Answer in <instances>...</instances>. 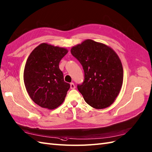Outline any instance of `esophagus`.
Segmentation results:
<instances>
[{
  "label": "esophagus",
  "instance_id": "esophagus-1",
  "mask_svg": "<svg viewBox=\"0 0 152 152\" xmlns=\"http://www.w3.org/2000/svg\"><path fill=\"white\" fill-rule=\"evenodd\" d=\"M75 83H70V89H75Z\"/></svg>",
  "mask_w": 152,
  "mask_h": 152
}]
</instances>
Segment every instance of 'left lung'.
<instances>
[{
    "label": "left lung",
    "instance_id": "left-lung-1",
    "mask_svg": "<svg viewBox=\"0 0 152 152\" xmlns=\"http://www.w3.org/2000/svg\"><path fill=\"white\" fill-rule=\"evenodd\" d=\"M72 55L83 66L84 80L77 88L85 101L96 109L113 103L123 82L122 63L107 45L91 39L71 48Z\"/></svg>",
    "mask_w": 152,
    "mask_h": 152
}]
</instances>
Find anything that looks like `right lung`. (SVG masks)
<instances>
[{
  "label": "right lung",
  "mask_w": 152,
  "mask_h": 152,
  "mask_svg": "<svg viewBox=\"0 0 152 152\" xmlns=\"http://www.w3.org/2000/svg\"><path fill=\"white\" fill-rule=\"evenodd\" d=\"M67 52L64 48L42 43L27 59L24 85L31 100L41 107L54 109L65 100L70 84L64 81L59 63Z\"/></svg>",
  "instance_id": "right-lung-1"
}]
</instances>
